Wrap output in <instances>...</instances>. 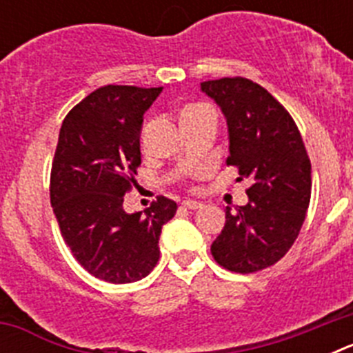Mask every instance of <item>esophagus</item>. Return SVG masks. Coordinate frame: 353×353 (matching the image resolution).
I'll return each instance as SVG.
<instances>
[{"mask_svg":"<svg viewBox=\"0 0 353 353\" xmlns=\"http://www.w3.org/2000/svg\"><path fill=\"white\" fill-rule=\"evenodd\" d=\"M182 207L189 208V210H198V208L203 207V203H199V201H192V199H185V201H182Z\"/></svg>","mask_w":353,"mask_h":353,"instance_id":"34e87169","label":"esophagus"}]
</instances>
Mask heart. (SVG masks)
Wrapping results in <instances>:
<instances>
[{"mask_svg": "<svg viewBox=\"0 0 353 353\" xmlns=\"http://www.w3.org/2000/svg\"><path fill=\"white\" fill-rule=\"evenodd\" d=\"M199 108H203V105H187V108L182 111V117H185V114L194 113V111H198Z\"/></svg>", "mask_w": 353, "mask_h": 353, "instance_id": "heart-1", "label": "heart"}]
</instances>
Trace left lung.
Masks as SVG:
<instances>
[{
  "mask_svg": "<svg viewBox=\"0 0 353 353\" xmlns=\"http://www.w3.org/2000/svg\"><path fill=\"white\" fill-rule=\"evenodd\" d=\"M201 90L226 117V164L239 170V180H251L248 205L226 207L212 256L232 272H258L281 260L299 236L311 199V161L293 118L263 86L223 77Z\"/></svg>",
  "mask_w": 353,
  "mask_h": 353,
  "instance_id": "left-lung-1",
  "label": "left lung"
}]
</instances>
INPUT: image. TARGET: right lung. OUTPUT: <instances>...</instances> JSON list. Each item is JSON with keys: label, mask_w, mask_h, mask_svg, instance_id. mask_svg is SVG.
I'll return each mask as SVG.
<instances>
[{"label": "right lung", "mask_w": 353, "mask_h": 353, "mask_svg": "<svg viewBox=\"0 0 353 353\" xmlns=\"http://www.w3.org/2000/svg\"><path fill=\"white\" fill-rule=\"evenodd\" d=\"M162 88L108 84L70 109L51 168V205L65 244L93 277L113 285L148 276L159 261L162 226L176 203L157 196L145 214H127L138 185L143 114Z\"/></svg>", "instance_id": "obj_1"}]
</instances>
